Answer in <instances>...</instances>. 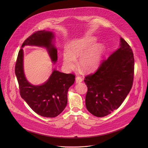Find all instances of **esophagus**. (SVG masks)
<instances>
[{
  "label": "esophagus",
  "instance_id": "34e87169",
  "mask_svg": "<svg viewBox=\"0 0 148 148\" xmlns=\"http://www.w3.org/2000/svg\"><path fill=\"white\" fill-rule=\"evenodd\" d=\"M83 81V79L81 77L77 76L76 77V83H80L81 82H82Z\"/></svg>",
  "mask_w": 148,
  "mask_h": 148
}]
</instances>
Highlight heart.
<instances>
[{"label": "heart", "mask_w": 148, "mask_h": 148, "mask_svg": "<svg viewBox=\"0 0 148 148\" xmlns=\"http://www.w3.org/2000/svg\"><path fill=\"white\" fill-rule=\"evenodd\" d=\"M97 39L92 36H85L73 40L68 49L63 53L64 67L71 70L75 68L76 60H79V65L85 72L96 70L101 64L105 48L101 44H96Z\"/></svg>", "instance_id": "1"}]
</instances>
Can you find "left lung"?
Instances as JSON below:
<instances>
[{"label":"left lung","instance_id":"left-lung-1","mask_svg":"<svg viewBox=\"0 0 148 148\" xmlns=\"http://www.w3.org/2000/svg\"><path fill=\"white\" fill-rule=\"evenodd\" d=\"M134 65L133 51L121 38L117 49L95 73L85 77L88 87L85 105L91 114L104 117L122 104L132 87Z\"/></svg>","mask_w":148,"mask_h":148}]
</instances>
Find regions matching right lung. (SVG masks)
I'll return each mask as SVG.
<instances>
[{
    "mask_svg": "<svg viewBox=\"0 0 148 148\" xmlns=\"http://www.w3.org/2000/svg\"><path fill=\"white\" fill-rule=\"evenodd\" d=\"M54 39V33L45 30L37 31L28 37L21 45L15 69L21 98L35 112L45 117H56L63 111L67 104L68 89L73 84L75 76L54 69L42 84H31L24 74L23 48L25 45L44 47L52 62L55 63L58 60V50L53 43Z\"/></svg>",
    "mask_w": 148,
    "mask_h": 148,
    "instance_id": "add662e5",
    "label": "right lung"
}]
</instances>
